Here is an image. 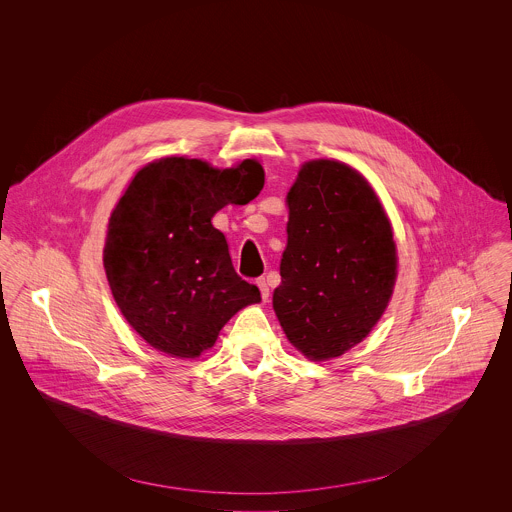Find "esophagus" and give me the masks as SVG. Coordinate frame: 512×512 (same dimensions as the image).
I'll return each mask as SVG.
<instances>
[{"label": "esophagus", "instance_id": "obj_1", "mask_svg": "<svg viewBox=\"0 0 512 512\" xmlns=\"http://www.w3.org/2000/svg\"><path fill=\"white\" fill-rule=\"evenodd\" d=\"M256 284H258V288H260V293H262V299L266 301V299L270 297V288H268V282H266V278H260V280H258Z\"/></svg>", "mask_w": 512, "mask_h": 512}]
</instances>
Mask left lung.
<instances>
[{"mask_svg": "<svg viewBox=\"0 0 512 512\" xmlns=\"http://www.w3.org/2000/svg\"><path fill=\"white\" fill-rule=\"evenodd\" d=\"M286 205L276 317L305 359H339L365 341L392 299V222L365 175L327 157L299 167Z\"/></svg>", "mask_w": 512, "mask_h": 512, "instance_id": "1", "label": "left lung"}]
</instances>
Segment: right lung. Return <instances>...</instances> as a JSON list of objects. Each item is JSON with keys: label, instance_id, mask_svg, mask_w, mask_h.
I'll use <instances>...</instances> for the list:
<instances>
[{"label": "right lung", "instance_id": "1", "mask_svg": "<svg viewBox=\"0 0 512 512\" xmlns=\"http://www.w3.org/2000/svg\"><path fill=\"white\" fill-rule=\"evenodd\" d=\"M264 167L244 159L219 169L203 159L165 155L128 183L108 219L104 270L124 319L159 353L197 359L260 290L232 266L213 226L226 205H246L264 187Z\"/></svg>", "mask_w": 512, "mask_h": 512}]
</instances>
